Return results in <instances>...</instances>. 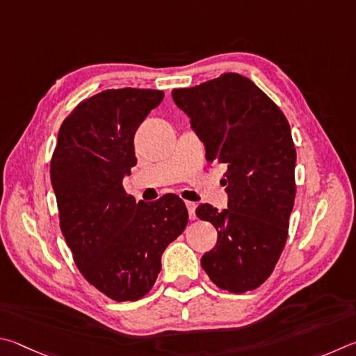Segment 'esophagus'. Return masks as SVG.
<instances>
[{"label": "esophagus", "instance_id": "esophagus-1", "mask_svg": "<svg viewBox=\"0 0 356 356\" xmlns=\"http://www.w3.org/2000/svg\"><path fill=\"white\" fill-rule=\"evenodd\" d=\"M186 208H188V213H189V217H191V220H194L195 219V208H197V204L194 203V202H186Z\"/></svg>", "mask_w": 356, "mask_h": 356}]
</instances>
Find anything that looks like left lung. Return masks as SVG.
I'll list each match as a JSON object with an SVG mask.
<instances>
[{
    "label": "left lung",
    "mask_w": 356,
    "mask_h": 356,
    "mask_svg": "<svg viewBox=\"0 0 356 356\" xmlns=\"http://www.w3.org/2000/svg\"><path fill=\"white\" fill-rule=\"evenodd\" d=\"M173 102L191 117L207 148V161L227 167L228 208L208 203L198 219L217 229V244L202 267L220 289L242 294L263 284L288 239L296 200V147L282 109L245 76L223 73L189 89H173Z\"/></svg>",
    "instance_id": "obj_1"
}]
</instances>
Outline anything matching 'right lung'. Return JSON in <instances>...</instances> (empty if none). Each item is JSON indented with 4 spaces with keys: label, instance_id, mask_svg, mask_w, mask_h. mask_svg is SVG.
<instances>
[{
    "label": "right lung",
    "instance_id": "right-lung-1",
    "mask_svg": "<svg viewBox=\"0 0 356 356\" xmlns=\"http://www.w3.org/2000/svg\"><path fill=\"white\" fill-rule=\"evenodd\" d=\"M164 98L153 89H108L86 98L62 122L49 175L60 232L74 264L115 302L139 300L161 272V254L188 225L175 194L136 203L123 189L136 165L134 134Z\"/></svg>",
    "mask_w": 356,
    "mask_h": 356
}]
</instances>
